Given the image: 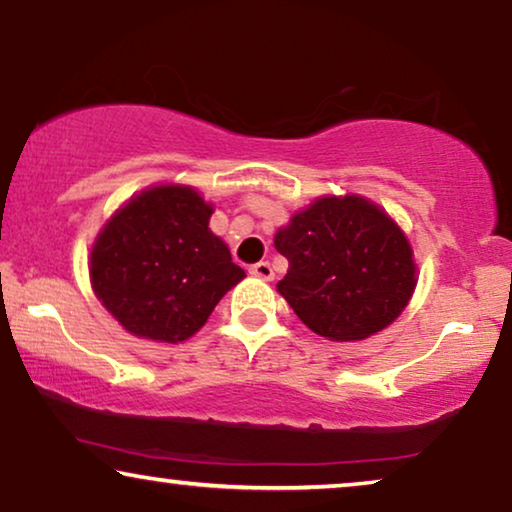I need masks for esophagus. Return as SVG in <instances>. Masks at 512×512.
I'll return each mask as SVG.
<instances>
[{"instance_id": "1", "label": "esophagus", "mask_w": 512, "mask_h": 512, "mask_svg": "<svg viewBox=\"0 0 512 512\" xmlns=\"http://www.w3.org/2000/svg\"><path fill=\"white\" fill-rule=\"evenodd\" d=\"M249 272L254 277H261V279H272L275 277V272H272V265L268 261H261V263H254L249 268Z\"/></svg>"}]
</instances>
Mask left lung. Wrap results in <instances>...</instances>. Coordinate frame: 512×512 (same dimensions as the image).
I'll return each mask as SVG.
<instances>
[{"instance_id": "1", "label": "left lung", "mask_w": 512, "mask_h": 512, "mask_svg": "<svg viewBox=\"0 0 512 512\" xmlns=\"http://www.w3.org/2000/svg\"><path fill=\"white\" fill-rule=\"evenodd\" d=\"M275 249L289 261L277 291L328 340H363L387 328L417 284L408 237L361 195L314 200L277 230Z\"/></svg>"}]
</instances>
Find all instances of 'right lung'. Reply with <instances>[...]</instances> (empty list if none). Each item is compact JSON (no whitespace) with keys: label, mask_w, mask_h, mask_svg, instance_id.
Instances as JSON below:
<instances>
[{"label":"right lung","mask_w":512,"mask_h":512,"mask_svg":"<svg viewBox=\"0 0 512 512\" xmlns=\"http://www.w3.org/2000/svg\"><path fill=\"white\" fill-rule=\"evenodd\" d=\"M212 212L191 186H153L100 230L90 251V284L125 331L184 342L247 277L209 230Z\"/></svg>","instance_id":"1"}]
</instances>
